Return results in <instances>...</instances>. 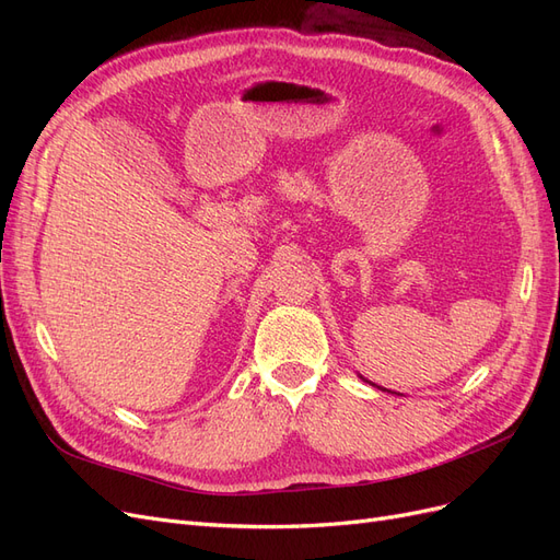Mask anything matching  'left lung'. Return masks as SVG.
Returning a JSON list of instances; mask_svg holds the SVG:
<instances>
[{
    "label": "left lung",
    "instance_id": "8db88e82",
    "mask_svg": "<svg viewBox=\"0 0 560 560\" xmlns=\"http://www.w3.org/2000/svg\"><path fill=\"white\" fill-rule=\"evenodd\" d=\"M360 378H362V381H366L364 376H360ZM366 383H369V385H374L371 381H366ZM374 387H381V385H374ZM381 389H385V387H381ZM385 393H393V389H385ZM395 395H397V393H395Z\"/></svg>",
    "mask_w": 560,
    "mask_h": 560
}]
</instances>
